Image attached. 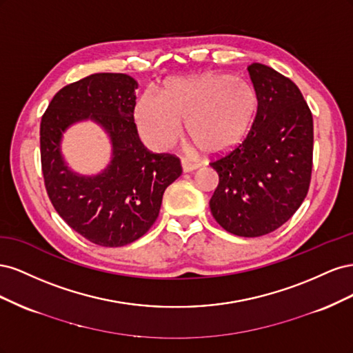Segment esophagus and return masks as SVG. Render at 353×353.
<instances>
[{
    "label": "esophagus",
    "mask_w": 353,
    "mask_h": 353,
    "mask_svg": "<svg viewBox=\"0 0 353 353\" xmlns=\"http://www.w3.org/2000/svg\"><path fill=\"white\" fill-rule=\"evenodd\" d=\"M181 165H183V170H184V172H191V170L199 169V163L191 162V160H188V159H183V160H181Z\"/></svg>",
    "instance_id": "esophagus-1"
}]
</instances>
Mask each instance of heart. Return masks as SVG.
Masks as SVG:
<instances>
[{"instance_id": "b5f03b06", "label": "heart", "mask_w": 353, "mask_h": 353, "mask_svg": "<svg viewBox=\"0 0 353 353\" xmlns=\"http://www.w3.org/2000/svg\"><path fill=\"white\" fill-rule=\"evenodd\" d=\"M252 85L230 74L205 73L170 81L162 95L145 91L135 108L138 131L148 147L163 152L187 134L205 154L219 156L248 137L258 112Z\"/></svg>"}]
</instances>
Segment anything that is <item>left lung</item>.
<instances>
[{
  "label": "left lung",
  "instance_id": "8db88e82",
  "mask_svg": "<svg viewBox=\"0 0 353 353\" xmlns=\"http://www.w3.org/2000/svg\"><path fill=\"white\" fill-rule=\"evenodd\" d=\"M248 70L258 94V112L248 137L210 160L219 184L209 205L225 231L261 237L290 219L307 194L314 121L292 79L261 63Z\"/></svg>",
  "mask_w": 353,
  "mask_h": 353
}]
</instances>
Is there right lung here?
<instances>
[{
  "mask_svg": "<svg viewBox=\"0 0 353 353\" xmlns=\"http://www.w3.org/2000/svg\"><path fill=\"white\" fill-rule=\"evenodd\" d=\"M137 82L125 73H94L63 87L42 114L41 168L51 205L68 225L104 248L130 244L150 230L168 185L183 174L181 160L153 153L134 122ZM91 117L112 137L114 159L103 174L85 179L65 168L61 132Z\"/></svg>",
  "mask_w": 353,
  "mask_h": 353,
  "instance_id": "obj_1",
  "label": "right lung"
}]
</instances>
